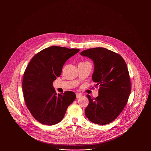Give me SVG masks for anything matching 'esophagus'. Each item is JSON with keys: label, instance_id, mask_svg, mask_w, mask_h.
Instances as JSON below:
<instances>
[{"label": "esophagus", "instance_id": "1", "mask_svg": "<svg viewBox=\"0 0 151 151\" xmlns=\"http://www.w3.org/2000/svg\"><path fill=\"white\" fill-rule=\"evenodd\" d=\"M81 97V95L80 93H76V98L77 99H78V98H80Z\"/></svg>", "mask_w": 151, "mask_h": 151}]
</instances>
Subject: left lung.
<instances>
[{
    "mask_svg": "<svg viewBox=\"0 0 151 151\" xmlns=\"http://www.w3.org/2000/svg\"><path fill=\"white\" fill-rule=\"evenodd\" d=\"M80 55L93 61L92 80L99 86L96 98L86 95L89 104L85 114L95 124H107L118 117L128 101L131 82L127 66L120 55L104 47L86 49Z\"/></svg>",
    "mask_w": 151,
    "mask_h": 151,
    "instance_id": "obj_1",
    "label": "left lung"
}]
</instances>
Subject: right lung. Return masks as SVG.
<instances>
[{"instance_id": "1", "label": "right lung", "mask_w": 151, "mask_h": 151, "mask_svg": "<svg viewBox=\"0 0 151 151\" xmlns=\"http://www.w3.org/2000/svg\"><path fill=\"white\" fill-rule=\"evenodd\" d=\"M79 50L50 46L36 54L27 67L22 79L24 98L30 113L40 123L47 126L59 123L75 100L72 91L57 95L53 83L61 75L65 62Z\"/></svg>"}]
</instances>
